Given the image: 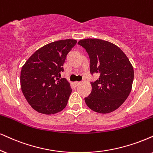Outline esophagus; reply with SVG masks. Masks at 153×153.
<instances>
[{
    "instance_id": "34e87169",
    "label": "esophagus",
    "mask_w": 153,
    "mask_h": 153,
    "mask_svg": "<svg viewBox=\"0 0 153 153\" xmlns=\"http://www.w3.org/2000/svg\"><path fill=\"white\" fill-rule=\"evenodd\" d=\"M80 84V82H74V85L75 86H78V85H79Z\"/></svg>"
}]
</instances>
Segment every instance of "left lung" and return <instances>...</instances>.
Wrapping results in <instances>:
<instances>
[{"label": "left lung", "mask_w": 153, "mask_h": 153, "mask_svg": "<svg viewBox=\"0 0 153 153\" xmlns=\"http://www.w3.org/2000/svg\"><path fill=\"white\" fill-rule=\"evenodd\" d=\"M78 44L85 49L90 56L91 73H100L99 79L91 82L92 92L85 102L97 113L115 111L126 101L132 89V64L122 50L109 42L85 39L79 41Z\"/></svg>", "instance_id": "1"}]
</instances>
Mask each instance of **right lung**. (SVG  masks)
Wrapping results in <instances>:
<instances>
[{
    "instance_id": "1",
    "label": "right lung",
    "mask_w": 153,
    "mask_h": 153,
    "mask_svg": "<svg viewBox=\"0 0 153 153\" xmlns=\"http://www.w3.org/2000/svg\"><path fill=\"white\" fill-rule=\"evenodd\" d=\"M75 39L56 41L39 49L23 65L20 86L25 99L39 113L53 114L66 107L72 92L70 82L61 78L67 54Z\"/></svg>"
}]
</instances>
